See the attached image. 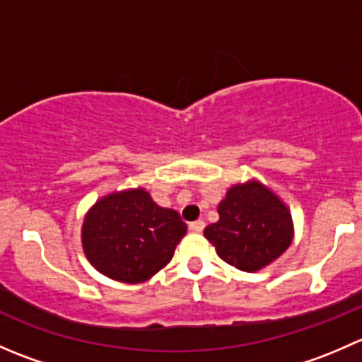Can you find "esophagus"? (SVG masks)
<instances>
[{"instance_id":"obj_1","label":"esophagus","mask_w":362,"mask_h":362,"mask_svg":"<svg viewBox=\"0 0 362 362\" xmlns=\"http://www.w3.org/2000/svg\"><path fill=\"white\" fill-rule=\"evenodd\" d=\"M189 229H191L192 233H203L204 229V221H194L189 224Z\"/></svg>"}]
</instances>
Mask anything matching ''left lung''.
Masks as SVG:
<instances>
[{"label": "left lung", "instance_id": "1", "mask_svg": "<svg viewBox=\"0 0 362 362\" xmlns=\"http://www.w3.org/2000/svg\"><path fill=\"white\" fill-rule=\"evenodd\" d=\"M217 211L218 221L204 228V238L222 261L242 272L266 268L294 240L289 206L257 178L229 187Z\"/></svg>", "mask_w": 362, "mask_h": 362}]
</instances>
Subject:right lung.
Here are the masks:
<instances>
[{
	"instance_id": "obj_1",
	"label": "right lung",
	"mask_w": 362,
	"mask_h": 362,
	"mask_svg": "<svg viewBox=\"0 0 362 362\" xmlns=\"http://www.w3.org/2000/svg\"><path fill=\"white\" fill-rule=\"evenodd\" d=\"M187 233L178 211L159 206L144 187L98 199L82 224V249L94 269L122 284H141L163 269Z\"/></svg>"
}]
</instances>
